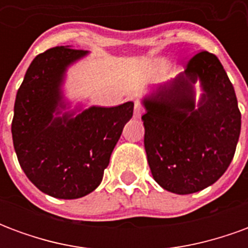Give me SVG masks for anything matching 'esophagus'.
<instances>
[{"mask_svg": "<svg viewBox=\"0 0 248 248\" xmlns=\"http://www.w3.org/2000/svg\"><path fill=\"white\" fill-rule=\"evenodd\" d=\"M143 113V106H142V103L140 102H135L134 106V117L135 118H140V115Z\"/></svg>", "mask_w": 248, "mask_h": 248, "instance_id": "34e87169", "label": "esophagus"}]
</instances>
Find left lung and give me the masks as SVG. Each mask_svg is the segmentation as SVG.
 <instances>
[{
	"label": "left lung",
	"mask_w": 248,
	"mask_h": 248,
	"mask_svg": "<svg viewBox=\"0 0 248 248\" xmlns=\"http://www.w3.org/2000/svg\"><path fill=\"white\" fill-rule=\"evenodd\" d=\"M205 94L195 108L193 83ZM145 149L153 178L167 191L192 194L222 177L234 158L240 111L218 57L199 51L185 73L146 98Z\"/></svg>",
	"instance_id": "1"
}]
</instances>
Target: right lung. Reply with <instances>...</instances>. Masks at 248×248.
<instances>
[{
    "mask_svg": "<svg viewBox=\"0 0 248 248\" xmlns=\"http://www.w3.org/2000/svg\"><path fill=\"white\" fill-rule=\"evenodd\" d=\"M86 53L57 46L38 54L14 103L12 135L19 165L35 187L60 199L85 197L99 186L134 110V103L126 102L93 106L76 118L70 114L54 118L62 106L60 86L66 66Z\"/></svg>",
    "mask_w": 248,
    "mask_h": 248,
    "instance_id": "1",
    "label": "right lung"
}]
</instances>
